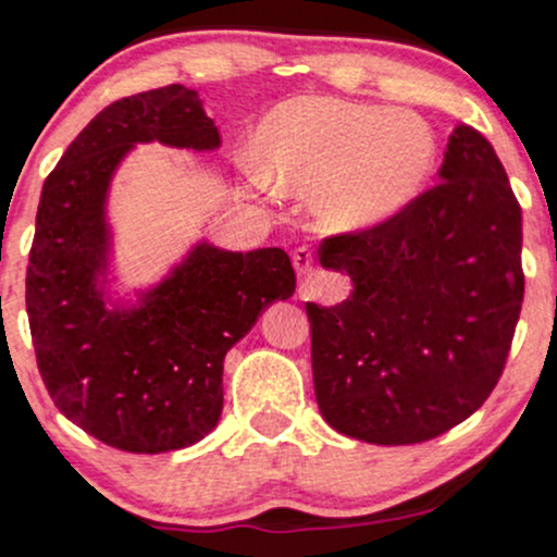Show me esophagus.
Segmentation results:
<instances>
[{
	"label": "esophagus",
	"mask_w": 557,
	"mask_h": 557,
	"mask_svg": "<svg viewBox=\"0 0 557 557\" xmlns=\"http://www.w3.org/2000/svg\"><path fill=\"white\" fill-rule=\"evenodd\" d=\"M311 264H314V253H311V248L298 246L296 251H293V267H296V272L298 274H309Z\"/></svg>",
	"instance_id": "1"
}]
</instances>
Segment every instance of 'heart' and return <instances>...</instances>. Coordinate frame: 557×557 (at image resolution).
<instances>
[{
    "label": "heart",
    "mask_w": 557,
    "mask_h": 557,
    "mask_svg": "<svg viewBox=\"0 0 557 557\" xmlns=\"http://www.w3.org/2000/svg\"><path fill=\"white\" fill-rule=\"evenodd\" d=\"M437 138L419 114L330 96L287 99L261 120L253 168L270 188L309 196L335 233L387 222L421 194Z\"/></svg>",
    "instance_id": "b5f03b06"
}]
</instances>
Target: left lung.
Segmentation results:
<instances>
[{"mask_svg": "<svg viewBox=\"0 0 557 557\" xmlns=\"http://www.w3.org/2000/svg\"><path fill=\"white\" fill-rule=\"evenodd\" d=\"M354 283L306 304L319 411L372 445L437 437L490 398L523 300L521 207L482 133L458 125L440 183L382 225L324 238Z\"/></svg>", "mask_w": 557, "mask_h": 557, "instance_id": "8db88e82", "label": "left lung"}]
</instances>
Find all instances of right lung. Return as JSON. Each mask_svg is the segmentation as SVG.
Segmentation results:
<instances>
[{
    "label": "right lung",
    "mask_w": 557,
    "mask_h": 557,
    "mask_svg": "<svg viewBox=\"0 0 557 557\" xmlns=\"http://www.w3.org/2000/svg\"><path fill=\"white\" fill-rule=\"evenodd\" d=\"M212 151L220 131L181 83L104 107L44 181L25 274L38 372L60 413L127 453L198 443L222 413V369L274 300L296 290L283 248L196 243L136 306L106 304L107 190L136 144Z\"/></svg>",
    "instance_id": "add662e5"
}]
</instances>
